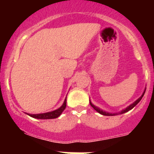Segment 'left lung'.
Returning a JSON list of instances; mask_svg holds the SVG:
<instances>
[{
    "mask_svg": "<svg viewBox=\"0 0 154 154\" xmlns=\"http://www.w3.org/2000/svg\"><path fill=\"white\" fill-rule=\"evenodd\" d=\"M145 91H146V90H145ZM145 91H144V92H143V95H142V96H141L139 98V99H137V100H136V101L134 102V103H133V104H131V105H130V106H128L127 108H126V109H125L122 110V111H121V112H119V113H109V112H105V111H103V110H101V109H99V108H98V107L95 106H94L93 104H92V103H91V102H89V103H90L91 106H92V108L96 110V111H97V112H99V113L102 114V115H104V116H115V115H119V114H123V113H125V112H128V111H130V109H133V107L135 106L136 105H137V104H138V103H139V102L140 101L141 99H142L144 93H145Z\"/></svg>",
    "mask_w": 154,
    "mask_h": 154,
    "instance_id": "obj_1",
    "label": "left lung"
}]
</instances>
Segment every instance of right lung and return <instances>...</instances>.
I'll use <instances>...</instances> for the list:
<instances>
[{
    "label": "right lung",
    "mask_w": 154,
    "mask_h": 154,
    "mask_svg": "<svg viewBox=\"0 0 154 154\" xmlns=\"http://www.w3.org/2000/svg\"><path fill=\"white\" fill-rule=\"evenodd\" d=\"M66 107V99L64 101L63 105L60 108H58V109L52 111V112H45V113H40V114H28V116H31V117L35 118V119H55V118L58 117L59 116L62 114L64 109Z\"/></svg>",
    "instance_id": "obj_1"
}]
</instances>
